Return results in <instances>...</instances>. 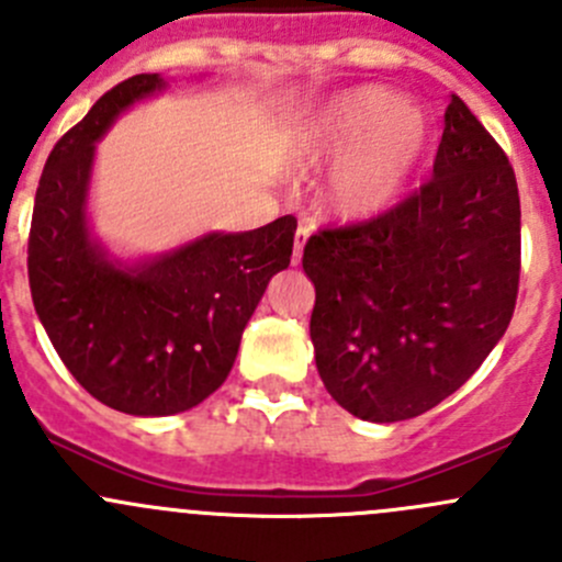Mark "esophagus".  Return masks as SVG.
Returning <instances> with one entry per match:
<instances>
[{
  "label": "esophagus",
  "instance_id": "esophagus-1",
  "mask_svg": "<svg viewBox=\"0 0 562 562\" xmlns=\"http://www.w3.org/2000/svg\"><path fill=\"white\" fill-rule=\"evenodd\" d=\"M310 225L307 223H299V228H296V239H293V263H299V260H302V252H304V245H307V239H310Z\"/></svg>",
  "mask_w": 562,
  "mask_h": 562
}]
</instances>
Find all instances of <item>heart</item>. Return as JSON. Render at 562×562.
<instances>
[{"label": "heart", "instance_id": "b5f03b06", "mask_svg": "<svg viewBox=\"0 0 562 562\" xmlns=\"http://www.w3.org/2000/svg\"><path fill=\"white\" fill-rule=\"evenodd\" d=\"M429 138L427 116L381 87H359L317 105L296 135L302 168L337 162L326 201L342 220H372L400 198Z\"/></svg>", "mask_w": 562, "mask_h": 562}]
</instances>
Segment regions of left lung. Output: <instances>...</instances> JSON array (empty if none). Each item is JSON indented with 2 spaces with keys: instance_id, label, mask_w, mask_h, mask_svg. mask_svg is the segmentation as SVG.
I'll return each mask as SVG.
<instances>
[{
  "instance_id": "left-lung-1",
  "label": "left lung",
  "mask_w": 562,
  "mask_h": 562,
  "mask_svg": "<svg viewBox=\"0 0 562 562\" xmlns=\"http://www.w3.org/2000/svg\"><path fill=\"white\" fill-rule=\"evenodd\" d=\"M519 217L506 151L451 94L432 179L381 217L307 241L315 364L345 411L405 422L479 370L517 304Z\"/></svg>"
}]
</instances>
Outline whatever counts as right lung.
I'll use <instances>...</instances> for the list:
<instances>
[{
	"label": "right lung",
	"instance_id": "1",
	"mask_svg": "<svg viewBox=\"0 0 562 562\" xmlns=\"http://www.w3.org/2000/svg\"><path fill=\"white\" fill-rule=\"evenodd\" d=\"M166 87L157 72L127 78L61 135L40 176L30 231V288L45 334L94 400L130 416H173L223 386L296 234V217L285 214L140 260L113 258L94 239L87 206L98 140L119 113Z\"/></svg>",
	"mask_w": 562,
	"mask_h": 562
}]
</instances>
